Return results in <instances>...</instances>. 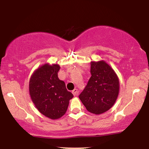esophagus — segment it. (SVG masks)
<instances>
[{
	"label": "esophagus",
	"mask_w": 149,
	"mask_h": 149,
	"mask_svg": "<svg viewBox=\"0 0 149 149\" xmlns=\"http://www.w3.org/2000/svg\"><path fill=\"white\" fill-rule=\"evenodd\" d=\"M72 93L74 96H77L78 95V93H79V92H78V90L77 89H75L72 91Z\"/></svg>",
	"instance_id": "34e87169"
}]
</instances>
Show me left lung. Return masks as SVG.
Instances as JSON below:
<instances>
[{"label": "left lung", "mask_w": 149, "mask_h": 149, "mask_svg": "<svg viewBox=\"0 0 149 149\" xmlns=\"http://www.w3.org/2000/svg\"><path fill=\"white\" fill-rule=\"evenodd\" d=\"M91 77L79 98L91 113L100 114L110 109L119 93V80L114 70L104 61L91 63Z\"/></svg>", "instance_id": "1"}]
</instances>
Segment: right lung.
<instances>
[{"label": "right lung", "mask_w": 149, "mask_h": 149, "mask_svg": "<svg viewBox=\"0 0 149 149\" xmlns=\"http://www.w3.org/2000/svg\"><path fill=\"white\" fill-rule=\"evenodd\" d=\"M60 66L48 64L39 68L30 79L29 93L33 102L45 116L55 120L66 112L74 95L58 77Z\"/></svg>", "instance_id": "obj_1"}]
</instances>
